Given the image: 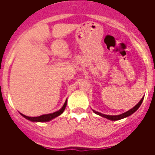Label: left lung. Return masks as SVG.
<instances>
[{
  "label": "left lung",
  "instance_id": "left-lung-1",
  "mask_svg": "<svg viewBox=\"0 0 155 155\" xmlns=\"http://www.w3.org/2000/svg\"><path fill=\"white\" fill-rule=\"evenodd\" d=\"M143 99H144V97H142L141 101H140L138 103L136 104V105L132 108L130 110H128L127 112H125V113H123L121 114H119V115H106V114H103L101 113H99V112H97V111H95L92 109V111L94 112V113L97 114V115L101 116V117H103L106 118V119H108V120H120V119H123V118H125V117H130V115H132L133 113H134L138 109L141 104H142V101H143Z\"/></svg>",
  "mask_w": 155,
  "mask_h": 155
}]
</instances>
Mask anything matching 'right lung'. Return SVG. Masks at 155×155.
<instances>
[{
  "instance_id": "add662e5",
  "label": "right lung",
  "mask_w": 155,
  "mask_h": 155,
  "mask_svg": "<svg viewBox=\"0 0 155 155\" xmlns=\"http://www.w3.org/2000/svg\"><path fill=\"white\" fill-rule=\"evenodd\" d=\"M67 103H68V100H66L65 103L63 105V107L59 109V110L56 111V112H54L52 113H48V114H43V115H41L39 117H28V116H25L22 113H20L21 115L23 117H25V119L30 120V121H33V122H47V121H50V120H53L54 118L57 117L58 116H60L62 113L64 112L66 108V106H67Z\"/></svg>"
}]
</instances>
